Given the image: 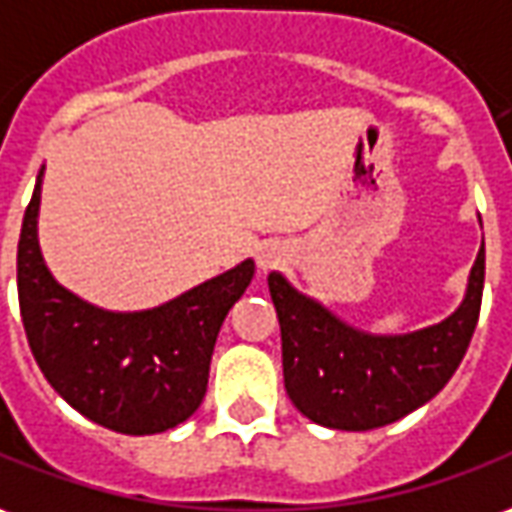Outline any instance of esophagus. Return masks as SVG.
<instances>
[{
	"label": "esophagus",
	"mask_w": 512,
	"mask_h": 512,
	"mask_svg": "<svg viewBox=\"0 0 512 512\" xmlns=\"http://www.w3.org/2000/svg\"><path fill=\"white\" fill-rule=\"evenodd\" d=\"M256 262H259V270H262V273H270V270H276V267H281V264L287 262V250H284L281 242H264L262 248H259Z\"/></svg>",
	"instance_id": "obj_1"
}]
</instances>
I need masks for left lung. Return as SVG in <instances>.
I'll return each mask as SVG.
<instances>
[{
	"label": "left lung",
	"instance_id": "left-lung-1",
	"mask_svg": "<svg viewBox=\"0 0 512 512\" xmlns=\"http://www.w3.org/2000/svg\"><path fill=\"white\" fill-rule=\"evenodd\" d=\"M482 284L485 242L454 315L404 337H373L345 326L329 309L292 290L287 278L270 273L287 396L309 421L345 432L387 426L424 407L463 362L477 329Z\"/></svg>",
	"mask_w": 512,
	"mask_h": 512
}]
</instances>
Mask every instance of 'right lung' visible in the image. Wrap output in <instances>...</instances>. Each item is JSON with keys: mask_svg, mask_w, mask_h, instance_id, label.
Masks as SVG:
<instances>
[{"mask_svg": "<svg viewBox=\"0 0 512 512\" xmlns=\"http://www.w3.org/2000/svg\"><path fill=\"white\" fill-rule=\"evenodd\" d=\"M41 175L21 222L16 278L21 323L44 379L88 421L122 435L183 424L206 396L217 334L248 290L253 262L147 312L97 309L63 290L41 259Z\"/></svg>", "mask_w": 512, "mask_h": 512, "instance_id": "right-lung-1", "label": "right lung"}]
</instances>
